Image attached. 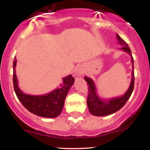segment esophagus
I'll return each instance as SVG.
<instances>
[{
  "label": "esophagus",
  "instance_id": "esophagus-1",
  "mask_svg": "<svg viewBox=\"0 0 150 150\" xmlns=\"http://www.w3.org/2000/svg\"><path fill=\"white\" fill-rule=\"evenodd\" d=\"M85 72V68H83V66H80L78 68H77V71L75 72V75H77V77H80L82 74Z\"/></svg>",
  "mask_w": 150,
  "mask_h": 150
}]
</instances>
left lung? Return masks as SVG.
<instances>
[{"label": "left lung", "instance_id": "8db88e82", "mask_svg": "<svg viewBox=\"0 0 150 150\" xmlns=\"http://www.w3.org/2000/svg\"><path fill=\"white\" fill-rule=\"evenodd\" d=\"M116 38L118 44L120 46H122L120 48V49L126 52L131 58V63L132 65L131 82H130L128 90L126 91V92L123 96L113 97L109 99H101L98 96L96 85L92 79L86 76L84 77V79L87 82V85L89 86V94L87 100V106H88L89 111L91 114L96 116H108V115L116 113V111H118V110H120L124 106L125 103L127 102V101L128 100V99L131 96L132 91H133L134 77H134V61L132 56L131 51H130V47L126 44V42L118 34H116Z\"/></svg>", "mask_w": 150, "mask_h": 150}]
</instances>
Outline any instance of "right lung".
<instances>
[{
    "label": "right lung",
    "mask_w": 150,
    "mask_h": 150,
    "mask_svg": "<svg viewBox=\"0 0 150 150\" xmlns=\"http://www.w3.org/2000/svg\"><path fill=\"white\" fill-rule=\"evenodd\" d=\"M16 58L13 61V86L18 99L31 113L44 118H56L62 112L65 99L68 91L73 85L75 79L69 75L63 77V83L51 92L41 95H32L24 93L18 86L15 74Z\"/></svg>",
    "instance_id": "right-lung-1"
}]
</instances>
